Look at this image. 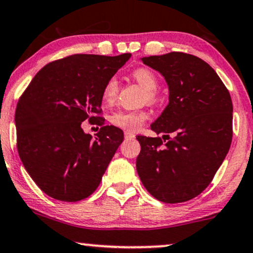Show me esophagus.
Instances as JSON below:
<instances>
[{"label": "esophagus", "mask_w": 253, "mask_h": 253, "mask_svg": "<svg viewBox=\"0 0 253 253\" xmlns=\"http://www.w3.org/2000/svg\"><path fill=\"white\" fill-rule=\"evenodd\" d=\"M124 137H126V139H133V138H135V135H133V133H131V132H129V131H126V132H124Z\"/></svg>", "instance_id": "esophagus-1"}]
</instances>
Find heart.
I'll use <instances>...</instances> for the list:
<instances>
[{"mask_svg": "<svg viewBox=\"0 0 253 253\" xmlns=\"http://www.w3.org/2000/svg\"><path fill=\"white\" fill-rule=\"evenodd\" d=\"M132 77L142 88L146 90V97L149 102L156 101V91L158 86V81L155 74L151 70L145 68H139L132 73ZM118 91V81L116 77H111L107 81L103 86L102 98L104 102H112L116 98ZM149 118L148 112L145 111H131V110H117L110 116V122L115 126L121 127L129 132L138 131L144 126L146 120Z\"/></svg>", "mask_w": 253, "mask_h": 253, "instance_id": "1", "label": "heart"}]
</instances>
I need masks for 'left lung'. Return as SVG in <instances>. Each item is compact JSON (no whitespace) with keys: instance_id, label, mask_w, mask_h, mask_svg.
I'll return each mask as SVG.
<instances>
[{"instance_id":"obj_1","label":"left lung","mask_w":253,"mask_h":253,"mask_svg":"<svg viewBox=\"0 0 253 253\" xmlns=\"http://www.w3.org/2000/svg\"><path fill=\"white\" fill-rule=\"evenodd\" d=\"M169 86V104L151 124L162 137L137 136L136 168L163 203H183L208 188L232 141V101L216 71L199 57L172 51L143 57Z\"/></svg>"}]
</instances>
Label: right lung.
Masks as SVG:
<instances>
[{
	"mask_svg": "<svg viewBox=\"0 0 253 253\" xmlns=\"http://www.w3.org/2000/svg\"><path fill=\"white\" fill-rule=\"evenodd\" d=\"M131 54H76L43 67L21 96L15 112L17 151L37 186L62 202H77L97 189L123 131L104 126L103 86ZM85 119L102 127L95 139Z\"/></svg>",
	"mask_w": 253,
	"mask_h": 253,
	"instance_id": "right-lung-1",
	"label": "right lung"
}]
</instances>
